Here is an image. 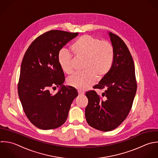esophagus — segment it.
<instances>
[{"label": "esophagus", "instance_id": "esophagus-1", "mask_svg": "<svg viewBox=\"0 0 158 158\" xmlns=\"http://www.w3.org/2000/svg\"><path fill=\"white\" fill-rule=\"evenodd\" d=\"M78 94H79V96H82L84 94V93L81 90H78Z\"/></svg>", "mask_w": 158, "mask_h": 158}]
</instances>
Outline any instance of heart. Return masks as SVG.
Instances as JSON below:
<instances>
[{
    "mask_svg": "<svg viewBox=\"0 0 158 158\" xmlns=\"http://www.w3.org/2000/svg\"><path fill=\"white\" fill-rule=\"evenodd\" d=\"M71 49L76 58L84 59L85 71L72 76L67 81L68 85L78 90H86L94 84L97 78H104L113 66L114 49L109 42L85 34L79 37ZM58 59L64 73L67 74L73 73L72 55L67 50L61 49Z\"/></svg>",
    "mask_w": 158,
    "mask_h": 158,
    "instance_id": "1",
    "label": "heart"
}]
</instances>
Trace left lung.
I'll use <instances>...</instances> for the list:
<instances>
[{
  "mask_svg": "<svg viewBox=\"0 0 158 158\" xmlns=\"http://www.w3.org/2000/svg\"><path fill=\"white\" fill-rule=\"evenodd\" d=\"M109 35L114 49L113 64L108 74L94 86L105 91L102 97L94 90L85 94L89 100L85 111L87 122L93 128L104 132L115 129L126 119L137 91L132 56L119 36L112 32Z\"/></svg>",
  "mask_w": 158,
  "mask_h": 158,
  "instance_id": "8db88e82",
  "label": "left lung"
}]
</instances>
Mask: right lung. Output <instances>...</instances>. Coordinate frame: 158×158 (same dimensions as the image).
Instances as JSON below:
<instances>
[{"label":"right lung","instance_id":"1","mask_svg":"<svg viewBox=\"0 0 158 158\" xmlns=\"http://www.w3.org/2000/svg\"><path fill=\"white\" fill-rule=\"evenodd\" d=\"M77 35V32L49 31L31 43L23 58L18 96L27 118L40 129L62 126L78 95L76 89L63 84L64 74L58 59L60 50ZM59 86V90L53 94L51 89Z\"/></svg>","mask_w":158,"mask_h":158}]
</instances>
